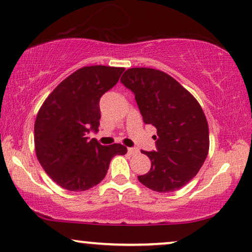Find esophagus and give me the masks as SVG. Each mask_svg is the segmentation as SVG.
<instances>
[{
	"label": "esophagus",
	"instance_id": "1",
	"mask_svg": "<svg viewBox=\"0 0 252 252\" xmlns=\"http://www.w3.org/2000/svg\"><path fill=\"white\" fill-rule=\"evenodd\" d=\"M127 151H128L129 155H135V154L139 153V150H137L136 148H128V149H127Z\"/></svg>",
	"mask_w": 252,
	"mask_h": 252
}]
</instances>
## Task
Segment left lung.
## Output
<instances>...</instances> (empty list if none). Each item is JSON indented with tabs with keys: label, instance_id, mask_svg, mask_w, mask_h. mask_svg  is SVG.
I'll use <instances>...</instances> for the list:
<instances>
[{
	"label": "left lung",
	"instance_id": "obj_1",
	"mask_svg": "<svg viewBox=\"0 0 252 252\" xmlns=\"http://www.w3.org/2000/svg\"><path fill=\"white\" fill-rule=\"evenodd\" d=\"M120 81L135 95L143 122L157 129L156 150L143 151L150 171L137 179L154 191L178 190L197 174L209 153V126L201 105L163 71L128 68Z\"/></svg>",
	"mask_w": 252,
	"mask_h": 252
}]
</instances>
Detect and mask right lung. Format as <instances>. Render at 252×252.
Listing matches in <instances>:
<instances>
[{
  "label": "right lung",
  "instance_id": "1",
  "mask_svg": "<svg viewBox=\"0 0 252 252\" xmlns=\"http://www.w3.org/2000/svg\"><path fill=\"white\" fill-rule=\"evenodd\" d=\"M124 67L94 65L79 68L61 82L43 102L34 124L35 153L46 173L62 188L84 191L98 185L119 143L102 146L89 140L98 132L102 95L118 82Z\"/></svg>",
  "mask_w": 252,
  "mask_h": 252
}]
</instances>
